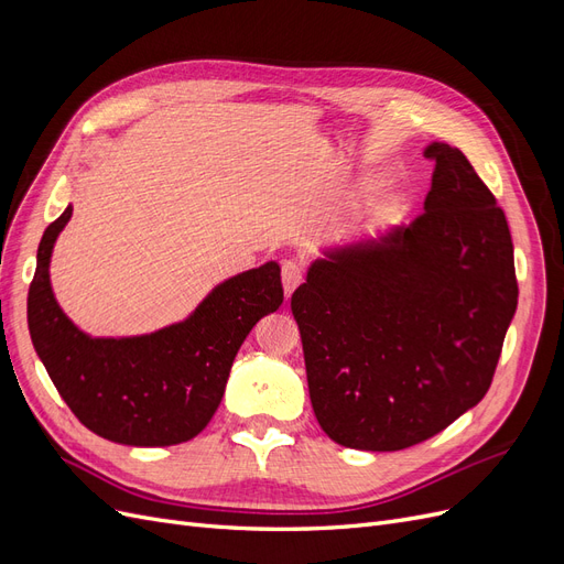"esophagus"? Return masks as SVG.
<instances>
[{"mask_svg":"<svg viewBox=\"0 0 564 564\" xmlns=\"http://www.w3.org/2000/svg\"><path fill=\"white\" fill-rule=\"evenodd\" d=\"M303 282V265L299 261H284L282 263V284L286 299L294 294V289Z\"/></svg>","mask_w":564,"mask_h":564,"instance_id":"obj_1","label":"esophagus"}]
</instances>
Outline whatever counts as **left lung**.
Segmentation results:
<instances>
[{
	"label": "left lung",
	"mask_w": 564,
	"mask_h": 564,
	"mask_svg": "<svg viewBox=\"0 0 564 564\" xmlns=\"http://www.w3.org/2000/svg\"><path fill=\"white\" fill-rule=\"evenodd\" d=\"M406 228L329 251L292 294L315 416L350 449L398 452L480 402L518 308L508 220L464 152L425 148Z\"/></svg>",
	"instance_id": "left-lung-1"
}]
</instances>
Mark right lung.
I'll return each mask as SVG.
<instances>
[{
  "label": "right lung",
  "instance_id": "1",
  "mask_svg": "<svg viewBox=\"0 0 564 564\" xmlns=\"http://www.w3.org/2000/svg\"><path fill=\"white\" fill-rule=\"evenodd\" d=\"M67 207L37 249L28 292L32 346L73 414L110 442L169 447L204 431L224 398L237 350L282 301L280 265L265 263L218 284L185 322L133 338H91L65 317L48 284L51 249Z\"/></svg>",
  "mask_w": 564,
  "mask_h": 564
}]
</instances>
